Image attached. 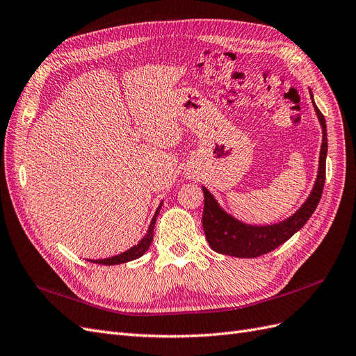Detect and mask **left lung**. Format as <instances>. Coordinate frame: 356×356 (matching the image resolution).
Returning <instances> with one entry per match:
<instances>
[{
	"instance_id": "left-lung-1",
	"label": "left lung",
	"mask_w": 356,
	"mask_h": 356,
	"mask_svg": "<svg viewBox=\"0 0 356 356\" xmlns=\"http://www.w3.org/2000/svg\"><path fill=\"white\" fill-rule=\"evenodd\" d=\"M312 102H314L316 115L322 126V145L319 154L318 177L314 190H312L307 200L301 204V208L294 215H291L289 218L284 220L282 222L272 225H251L233 218L232 215L220 208L218 202L213 199L208 188L202 187L204 195L202 224L207 241L213 251L238 258L260 257L276 250L277 246L286 242L291 236L303 227L307 220L312 217V213L315 212L322 196V190H324L328 143L324 114L318 110L314 96H312Z\"/></svg>"
}]
</instances>
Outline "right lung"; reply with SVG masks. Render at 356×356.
<instances>
[{
	"mask_svg": "<svg viewBox=\"0 0 356 356\" xmlns=\"http://www.w3.org/2000/svg\"><path fill=\"white\" fill-rule=\"evenodd\" d=\"M160 208H161V203H160V207L157 208L152 222H149V227H148V232L145 234V238L139 241L138 245L132 246L131 250H127V251L118 254V255H114V257H110V258H104V260H92V263L104 264V266H114V264H122V263L136 260V258L144 255L147 252L148 248H149V245H152V242H153V230H154V224H156L157 215L160 212Z\"/></svg>",
	"mask_w": 356,
	"mask_h": 356,
	"instance_id": "1",
	"label": "right lung"
}]
</instances>
